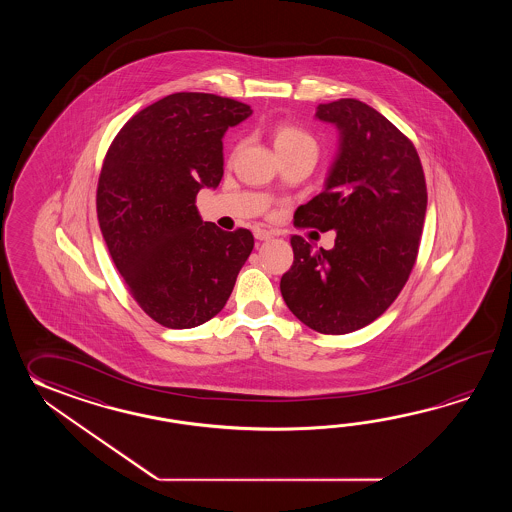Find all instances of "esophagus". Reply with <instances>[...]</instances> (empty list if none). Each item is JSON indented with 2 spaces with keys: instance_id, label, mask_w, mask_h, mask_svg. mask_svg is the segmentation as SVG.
Masks as SVG:
<instances>
[{
  "instance_id": "34e87169",
  "label": "esophagus",
  "mask_w": 512,
  "mask_h": 512,
  "mask_svg": "<svg viewBox=\"0 0 512 512\" xmlns=\"http://www.w3.org/2000/svg\"><path fill=\"white\" fill-rule=\"evenodd\" d=\"M254 238H256V240H260V241L271 240L272 232H269V230H265V229H256V230H254Z\"/></svg>"
}]
</instances>
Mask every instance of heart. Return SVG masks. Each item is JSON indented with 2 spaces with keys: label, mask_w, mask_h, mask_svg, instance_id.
I'll return each mask as SVG.
<instances>
[{
  "label": "heart",
  "mask_w": 512,
  "mask_h": 512,
  "mask_svg": "<svg viewBox=\"0 0 512 512\" xmlns=\"http://www.w3.org/2000/svg\"><path fill=\"white\" fill-rule=\"evenodd\" d=\"M272 142L276 153L293 152L302 146H315L313 137L307 131L293 124H276L272 130Z\"/></svg>",
  "instance_id": "1"
}]
</instances>
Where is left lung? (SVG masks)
Masks as SVG:
<instances>
[{"instance_id":"obj_1","label":"left lung","mask_w":512,"mask_h":512,"mask_svg":"<svg viewBox=\"0 0 512 512\" xmlns=\"http://www.w3.org/2000/svg\"><path fill=\"white\" fill-rule=\"evenodd\" d=\"M338 130L324 192L296 210L298 227L335 230V247L313 251L291 238L294 261L280 282L283 300L305 326L346 335L393 304L419 251L426 183L414 144L377 109L355 98L316 108Z\"/></svg>"}]
</instances>
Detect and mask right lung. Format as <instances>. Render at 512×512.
Listing matches in <instances>:
<instances>
[{
    "label": "right lung",
    "mask_w": 512,
    "mask_h": 512,
    "mask_svg": "<svg viewBox=\"0 0 512 512\" xmlns=\"http://www.w3.org/2000/svg\"><path fill=\"white\" fill-rule=\"evenodd\" d=\"M251 106L174 93L131 117L98 177L97 216L115 267L142 311L170 329L218 315L251 256V230L203 221L201 188L223 177V135Z\"/></svg>",
    "instance_id": "right-lung-1"
}]
</instances>
